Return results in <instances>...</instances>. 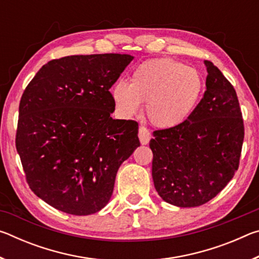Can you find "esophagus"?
<instances>
[{"label":"esophagus","mask_w":259,"mask_h":259,"mask_svg":"<svg viewBox=\"0 0 259 259\" xmlns=\"http://www.w3.org/2000/svg\"><path fill=\"white\" fill-rule=\"evenodd\" d=\"M138 137H139L140 144H142V145H147V144L150 143V139H151V133L148 131L147 128L142 125V126H139Z\"/></svg>","instance_id":"esophagus-1"}]
</instances>
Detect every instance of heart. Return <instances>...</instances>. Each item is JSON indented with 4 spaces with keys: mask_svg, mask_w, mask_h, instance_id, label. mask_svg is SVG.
<instances>
[{
    "mask_svg": "<svg viewBox=\"0 0 259 259\" xmlns=\"http://www.w3.org/2000/svg\"><path fill=\"white\" fill-rule=\"evenodd\" d=\"M199 72L170 58L146 60L134 69L130 83L117 81L111 89L114 107L122 119H133L146 103L151 123L160 129L183 124L202 94Z\"/></svg>",
    "mask_w": 259,
    "mask_h": 259,
    "instance_id": "obj_1",
    "label": "heart"
}]
</instances>
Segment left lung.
I'll use <instances>...</instances> for the list:
<instances>
[{
  "label": "left lung",
  "instance_id": "left-lung-1",
  "mask_svg": "<svg viewBox=\"0 0 259 259\" xmlns=\"http://www.w3.org/2000/svg\"><path fill=\"white\" fill-rule=\"evenodd\" d=\"M207 90L183 124L153 133L152 177L162 200L181 208L214 198L238 170L244 128L233 85L204 60Z\"/></svg>",
  "mask_w": 259,
  "mask_h": 259
}]
</instances>
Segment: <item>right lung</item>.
<instances>
[{"mask_svg": "<svg viewBox=\"0 0 259 259\" xmlns=\"http://www.w3.org/2000/svg\"><path fill=\"white\" fill-rule=\"evenodd\" d=\"M130 55L67 56L43 65L19 104L16 147L30 190L85 216L111 199L120 165L140 146L138 123L114 120L111 87Z\"/></svg>", "mask_w": 259, "mask_h": 259, "instance_id": "obj_1", "label": "right lung"}]
</instances>
